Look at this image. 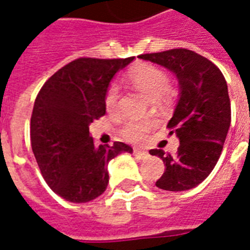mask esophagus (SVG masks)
<instances>
[{"label": "esophagus", "instance_id": "34e87169", "mask_svg": "<svg viewBox=\"0 0 250 250\" xmlns=\"http://www.w3.org/2000/svg\"><path fill=\"white\" fill-rule=\"evenodd\" d=\"M133 154H135L137 158H145V157L148 156V152H145V150H141V149L135 148V149H133Z\"/></svg>", "mask_w": 250, "mask_h": 250}]
</instances>
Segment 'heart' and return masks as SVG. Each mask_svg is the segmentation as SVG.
Returning a JSON list of instances; mask_svg holds the SVG:
<instances>
[{"instance_id": "b5f03b06", "label": "heart", "mask_w": 250, "mask_h": 250, "mask_svg": "<svg viewBox=\"0 0 250 250\" xmlns=\"http://www.w3.org/2000/svg\"><path fill=\"white\" fill-rule=\"evenodd\" d=\"M127 83L136 88L139 92L146 96L149 100L156 101L164 94L167 93L168 78L164 70H161L153 64H139L131 68L127 74ZM118 101V86L115 84L107 88L105 94V107L109 111H113ZM152 121L148 119H131L123 125L122 135L129 141H140L145 136V133L152 128Z\"/></svg>"}]
</instances>
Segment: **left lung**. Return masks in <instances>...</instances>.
<instances>
[{"instance_id": "1", "label": "left lung", "mask_w": 250, "mask_h": 250, "mask_svg": "<svg viewBox=\"0 0 250 250\" xmlns=\"http://www.w3.org/2000/svg\"><path fill=\"white\" fill-rule=\"evenodd\" d=\"M168 68L178 78L180 93L174 115L167 123L179 139L175 156L152 149L165 164L156 186L161 189L188 190L205 180L221 157L231 125V102L221 70L205 57L188 49L141 54Z\"/></svg>"}]
</instances>
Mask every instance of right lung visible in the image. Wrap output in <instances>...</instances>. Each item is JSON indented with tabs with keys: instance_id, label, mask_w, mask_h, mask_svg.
Segmentation results:
<instances>
[{
	"instance_id": "1",
	"label": "right lung",
	"mask_w": 250,
	"mask_h": 250,
	"mask_svg": "<svg viewBox=\"0 0 250 250\" xmlns=\"http://www.w3.org/2000/svg\"><path fill=\"white\" fill-rule=\"evenodd\" d=\"M135 60L78 58L50 76L31 117V146L42 178L66 201L88 202L109 183V161L129 145L96 146L89 125L105 115V94L114 75Z\"/></svg>"
}]
</instances>
